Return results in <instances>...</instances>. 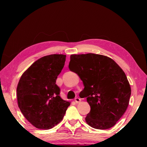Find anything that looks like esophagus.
Returning <instances> with one entry per match:
<instances>
[{
  "label": "esophagus",
  "mask_w": 147,
  "mask_h": 147,
  "mask_svg": "<svg viewBox=\"0 0 147 147\" xmlns=\"http://www.w3.org/2000/svg\"><path fill=\"white\" fill-rule=\"evenodd\" d=\"M74 101H75L76 103H79L81 101V99L78 97H76L75 99H74Z\"/></svg>",
  "instance_id": "1"
}]
</instances>
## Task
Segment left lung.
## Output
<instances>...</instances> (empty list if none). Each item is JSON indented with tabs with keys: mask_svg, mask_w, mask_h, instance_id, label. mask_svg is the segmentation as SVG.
<instances>
[{
	"mask_svg": "<svg viewBox=\"0 0 147 147\" xmlns=\"http://www.w3.org/2000/svg\"><path fill=\"white\" fill-rule=\"evenodd\" d=\"M69 68L79 76L91 110L86 117L92 128L105 130L117 123L128 108L131 88L125 73L108 56L89 53L72 54Z\"/></svg>",
	"mask_w": 147,
	"mask_h": 147,
	"instance_id": "1",
	"label": "left lung"
}]
</instances>
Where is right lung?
Instances as JSON below:
<instances>
[{
	"instance_id": "1",
	"label": "right lung",
	"mask_w": 147,
	"mask_h": 147,
	"mask_svg": "<svg viewBox=\"0 0 147 147\" xmlns=\"http://www.w3.org/2000/svg\"><path fill=\"white\" fill-rule=\"evenodd\" d=\"M66 55L51 54L34 62L22 74L17 88L18 106L37 128L49 130L60 123L70 102L59 96L56 79Z\"/></svg>"
}]
</instances>
